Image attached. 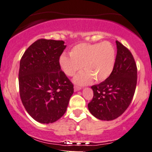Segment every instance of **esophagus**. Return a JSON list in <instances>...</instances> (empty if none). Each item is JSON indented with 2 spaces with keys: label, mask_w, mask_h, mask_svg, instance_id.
I'll return each instance as SVG.
<instances>
[{
  "label": "esophagus",
  "mask_w": 152,
  "mask_h": 152,
  "mask_svg": "<svg viewBox=\"0 0 152 152\" xmlns=\"http://www.w3.org/2000/svg\"><path fill=\"white\" fill-rule=\"evenodd\" d=\"M81 89V87H78V86H74V91L75 92H76V91H79Z\"/></svg>",
  "instance_id": "34e87169"
}]
</instances>
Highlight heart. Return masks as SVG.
I'll return each instance as SVG.
<instances>
[{
    "mask_svg": "<svg viewBox=\"0 0 152 152\" xmlns=\"http://www.w3.org/2000/svg\"><path fill=\"white\" fill-rule=\"evenodd\" d=\"M114 48L108 41L97 44L81 43L70 51V56L63 55L60 65L64 73L73 76L83 67L85 71L76 75L73 82L79 85L105 81L111 74L115 65Z\"/></svg>",
    "mask_w": 152,
    "mask_h": 152,
    "instance_id": "b5f03b06",
    "label": "heart"
}]
</instances>
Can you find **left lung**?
<instances>
[{
	"label": "left lung",
	"instance_id": "1",
	"mask_svg": "<svg viewBox=\"0 0 152 152\" xmlns=\"http://www.w3.org/2000/svg\"><path fill=\"white\" fill-rule=\"evenodd\" d=\"M117 54L111 74L100 84L92 86L94 96L88 104L90 113L100 120L120 116L130 105L137 84V67L131 52L116 41Z\"/></svg>",
	"mask_w": 152,
	"mask_h": 152
}]
</instances>
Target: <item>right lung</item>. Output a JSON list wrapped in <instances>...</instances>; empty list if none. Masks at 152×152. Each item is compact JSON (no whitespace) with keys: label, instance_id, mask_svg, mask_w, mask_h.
Here are the masks:
<instances>
[{"label":"right lung","instance_id":"add662e5","mask_svg":"<svg viewBox=\"0 0 152 152\" xmlns=\"http://www.w3.org/2000/svg\"><path fill=\"white\" fill-rule=\"evenodd\" d=\"M63 41L39 39L27 49L20 60L19 87L22 103L37 122L53 123L63 116L73 85L62 71Z\"/></svg>","mask_w":152,"mask_h":152}]
</instances>
